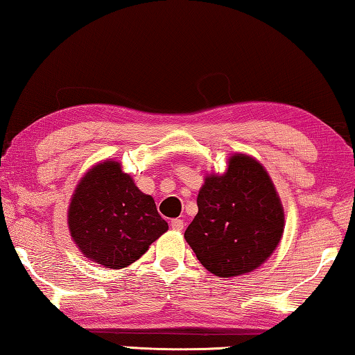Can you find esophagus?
Instances as JSON below:
<instances>
[{"label": "esophagus", "instance_id": "obj_1", "mask_svg": "<svg viewBox=\"0 0 355 355\" xmlns=\"http://www.w3.org/2000/svg\"><path fill=\"white\" fill-rule=\"evenodd\" d=\"M171 227H172L173 230H183V227H184L183 219H180V218L172 219V221H171Z\"/></svg>", "mask_w": 355, "mask_h": 355}]
</instances>
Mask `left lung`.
Segmentation results:
<instances>
[{
    "instance_id": "1",
    "label": "left lung",
    "mask_w": 355,
    "mask_h": 355,
    "mask_svg": "<svg viewBox=\"0 0 355 355\" xmlns=\"http://www.w3.org/2000/svg\"><path fill=\"white\" fill-rule=\"evenodd\" d=\"M199 211L184 239L208 272L240 277L273 254L284 232V208L261 162L245 153L229 157L226 172L208 173Z\"/></svg>"
}]
</instances>
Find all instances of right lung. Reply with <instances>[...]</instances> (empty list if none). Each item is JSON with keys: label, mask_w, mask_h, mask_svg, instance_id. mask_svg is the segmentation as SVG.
I'll list each match as a JSON object with an SVG mask.
<instances>
[{"label": "right lung", "mask_w": 355, "mask_h": 355, "mask_svg": "<svg viewBox=\"0 0 355 355\" xmlns=\"http://www.w3.org/2000/svg\"><path fill=\"white\" fill-rule=\"evenodd\" d=\"M71 239L87 259L125 268L168 229L151 196L114 159L98 162L80 178L67 208Z\"/></svg>", "instance_id": "right-lung-1"}]
</instances>
